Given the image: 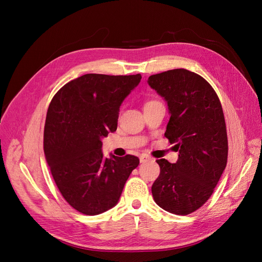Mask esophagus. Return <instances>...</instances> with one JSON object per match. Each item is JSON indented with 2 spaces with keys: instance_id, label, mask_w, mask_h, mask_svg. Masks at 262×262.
I'll return each mask as SVG.
<instances>
[{
  "instance_id": "esophagus-1",
  "label": "esophagus",
  "mask_w": 262,
  "mask_h": 262,
  "mask_svg": "<svg viewBox=\"0 0 262 262\" xmlns=\"http://www.w3.org/2000/svg\"><path fill=\"white\" fill-rule=\"evenodd\" d=\"M148 161H150V158H149L147 155L143 154V155L140 156V162H141V163H146V162H148Z\"/></svg>"
}]
</instances>
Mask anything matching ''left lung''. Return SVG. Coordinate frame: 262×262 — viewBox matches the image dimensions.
I'll list each match as a JSON object with an SVG mask.
<instances>
[{
	"instance_id": "left-lung-1",
	"label": "left lung",
	"mask_w": 262,
	"mask_h": 262,
	"mask_svg": "<svg viewBox=\"0 0 262 262\" xmlns=\"http://www.w3.org/2000/svg\"><path fill=\"white\" fill-rule=\"evenodd\" d=\"M150 89L167 102L170 115L165 137L178 160H157L160 176L152 186L158 207L177 215L194 212L209 200L227 162L223 109L212 86L185 69L150 75Z\"/></svg>"
}]
</instances>
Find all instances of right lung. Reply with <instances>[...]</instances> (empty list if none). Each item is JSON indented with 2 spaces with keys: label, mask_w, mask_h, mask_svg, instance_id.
<instances>
[{
  "label": "right lung",
  "mask_w": 262,
  "mask_h": 262,
  "mask_svg": "<svg viewBox=\"0 0 262 262\" xmlns=\"http://www.w3.org/2000/svg\"><path fill=\"white\" fill-rule=\"evenodd\" d=\"M142 76L85 74L54 95L47 113L43 150L61 194L76 211L97 215L114 208L138 167L133 155H102L101 139L115 132L124 98Z\"/></svg>",
  "instance_id": "add662e5"
}]
</instances>
